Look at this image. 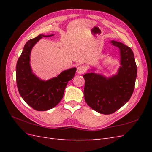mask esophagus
<instances>
[{
    "label": "esophagus",
    "mask_w": 152,
    "mask_h": 152,
    "mask_svg": "<svg viewBox=\"0 0 152 152\" xmlns=\"http://www.w3.org/2000/svg\"><path fill=\"white\" fill-rule=\"evenodd\" d=\"M86 71V67L84 65H80L77 68V72L78 74H83Z\"/></svg>",
    "instance_id": "obj_1"
}]
</instances>
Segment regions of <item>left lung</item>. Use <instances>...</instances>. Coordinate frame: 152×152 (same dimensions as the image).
<instances>
[{"instance_id": "1", "label": "left lung", "mask_w": 152, "mask_h": 152, "mask_svg": "<svg viewBox=\"0 0 152 152\" xmlns=\"http://www.w3.org/2000/svg\"><path fill=\"white\" fill-rule=\"evenodd\" d=\"M111 43L120 50L121 66L117 75L110 78L92 72L83 75L85 101L91 108L102 114H113L130 99L137 75V64L131 48L114 40Z\"/></svg>"}]
</instances>
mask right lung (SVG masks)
I'll list each match as a JSON object with an SVG mask.
<instances>
[{
    "mask_svg": "<svg viewBox=\"0 0 152 152\" xmlns=\"http://www.w3.org/2000/svg\"><path fill=\"white\" fill-rule=\"evenodd\" d=\"M40 34L25 44L16 64V82L19 94L28 105L37 111H46L55 107L62 99L68 82L76 73V68L64 70L57 77L42 81L33 74L30 66L32 48L43 37Z\"/></svg>",
    "mask_w": 152,
    "mask_h": 152,
    "instance_id": "add662e5",
    "label": "right lung"
}]
</instances>
